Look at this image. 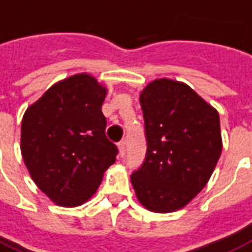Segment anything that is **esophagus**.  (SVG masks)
I'll return each mask as SVG.
<instances>
[{
	"instance_id": "esophagus-1",
	"label": "esophagus",
	"mask_w": 252,
	"mask_h": 252,
	"mask_svg": "<svg viewBox=\"0 0 252 252\" xmlns=\"http://www.w3.org/2000/svg\"><path fill=\"white\" fill-rule=\"evenodd\" d=\"M118 149H119V155L124 158L125 154H126V141H125V139H122V141L119 142Z\"/></svg>"
}]
</instances>
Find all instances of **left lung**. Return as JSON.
Listing matches in <instances>:
<instances>
[{
    "instance_id": "left-lung-1",
    "label": "left lung",
    "mask_w": 252,
    "mask_h": 252,
    "mask_svg": "<svg viewBox=\"0 0 252 252\" xmlns=\"http://www.w3.org/2000/svg\"><path fill=\"white\" fill-rule=\"evenodd\" d=\"M139 102L147 153L131 185L145 209L174 213L198 195L218 163L219 114L189 85L170 78L147 83Z\"/></svg>"
}]
</instances>
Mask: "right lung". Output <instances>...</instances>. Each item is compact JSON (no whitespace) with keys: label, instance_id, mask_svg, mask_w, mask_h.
<instances>
[{"label":"right lung","instance_id":"obj_1","mask_svg":"<svg viewBox=\"0 0 252 252\" xmlns=\"http://www.w3.org/2000/svg\"><path fill=\"white\" fill-rule=\"evenodd\" d=\"M106 94L93 75L79 73L54 83L22 117V159L34 183L56 205H83L115 162L118 150L106 138L102 114Z\"/></svg>","mask_w":252,"mask_h":252}]
</instances>
